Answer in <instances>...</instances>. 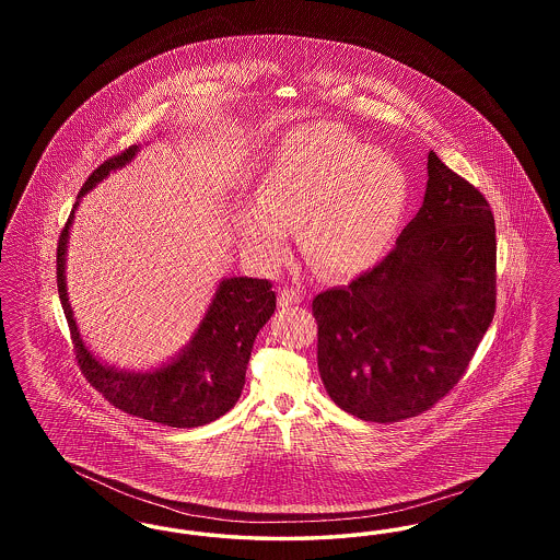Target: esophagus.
<instances>
[{
	"label": "esophagus",
	"instance_id": "obj_1",
	"mask_svg": "<svg viewBox=\"0 0 560 560\" xmlns=\"http://www.w3.org/2000/svg\"><path fill=\"white\" fill-rule=\"evenodd\" d=\"M300 302H302V292L300 290L283 288L279 292V306H293V304H300Z\"/></svg>",
	"mask_w": 560,
	"mask_h": 560
}]
</instances>
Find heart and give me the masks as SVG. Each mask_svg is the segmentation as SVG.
I'll return each instance as SVG.
<instances>
[{
    "label": "heart",
    "mask_w": 560,
    "mask_h": 560,
    "mask_svg": "<svg viewBox=\"0 0 560 560\" xmlns=\"http://www.w3.org/2000/svg\"><path fill=\"white\" fill-rule=\"evenodd\" d=\"M407 206V178L380 149L334 126L288 133L235 226L247 249L267 262L288 256L300 229L306 258L327 275H357L388 249Z\"/></svg>",
    "instance_id": "1"
}]
</instances>
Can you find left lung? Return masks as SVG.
I'll use <instances>...</instances> for the list:
<instances>
[{"instance_id": "obj_1", "label": "left lung", "mask_w": 560, "mask_h": 560, "mask_svg": "<svg viewBox=\"0 0 560 560\" xmlns=\"http://www.w3.org/2000/svg\"><path fill=\"white\" fill-rule=\"evenodd\" d=\"M495 252L487 199L430 151L424 203L393 252L313 300L331 400L388 424L443 399L495 315Z\"/></svg>"}]
</instances>
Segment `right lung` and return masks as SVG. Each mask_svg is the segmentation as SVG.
Instances as JSON below:
<instances>
[{
	"label": "right lung",
	"mask_w": 560,
	"mask_h": 560,
	"mask_svg": "<svg viewBox=\"0 0 560 560\" xmlns=\"http://www.w3.org/2000/svg\"><path fill=\"white\" fill-rule=\"evenodd\" d=\"M136 153L138 147L133 144L124 153L113 155L101 163L81 187L56 247L58 298L71 329L81 373L110 405L163 427H203L224 416L240 400L254 340L272 317L277 298L272 283L267 279H222L192 340L172 363L153 372L136 373L108 368L85 348L78 323L73 319L65 281L69 229L81 197L105 180L110 172L128 165Z\"/></svg>",
	"instance_id": "1"
}]
</instances>
